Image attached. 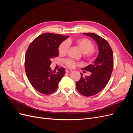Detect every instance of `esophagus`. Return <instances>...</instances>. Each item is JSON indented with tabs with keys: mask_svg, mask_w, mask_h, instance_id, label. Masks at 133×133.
Returning a JSON list of instances; mask_svg holds the SVG:
<instances>
[{
	"mask_svg": "<svg viewBox=\"0 0 133 133\" xmlns=\"http://www.w3.org/2000/svg\"><path fill=\"white\" fill-rule=\"evenodd\" d=\"M65 71H66V73H71V72H72V70H70V69H66Z\"/></svg>",
	"mask_w": 133,
	"mask_h": 133,
	"instance_id": "esophagus-1",
	"label": "esophagus"
}]
</instances>
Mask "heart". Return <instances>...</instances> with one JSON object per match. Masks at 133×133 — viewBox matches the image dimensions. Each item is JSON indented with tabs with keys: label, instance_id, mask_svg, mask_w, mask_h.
<instances>
[{
	"label": "heart",
	"instance_id": "obj_1",
	"mask_svg": "<svg viewBox=\"0 0 133 133\" xmlns=\"http://www.w3.org/2000/svg\"><path fill=\"white\" fill-rule=\"evenodd\" d=\"M69 43L70 41H65L61 43L58 48L59 53L60 55H64L66 53L69 47ZM76 43L82 53L86 54L88 57H90L92 54L94 45L90 40L86 38L79 39L76 41ZM64 63L68 67L70 68H73L76 65V62L71 59H65Z\"/></svg>",
	"mask_w": 133,
	"mask_h": 133
}]
</instances>
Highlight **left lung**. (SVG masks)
<instances>
[{"instance_id": "left-lung-1", "label": "left lung", "mask_w": 133, "mask_h": 133, "mask_svg": "<svg viewBox=\"0 0 133 133\" xmlns=\"http://www.w3.org/2000/svg\"><path fill=\"white\" fill-rule=\"evenodd\" d=\"M83 34L92 38L98 46L99 53L92 64L83 68L91 72L90 76L85 78L81 74V78L76 83V87L80 94L90 96L98 94L107 85L113 69L114 60L112 51L108 42L94 33Z\"/></svg>"}]
</instances>
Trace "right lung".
I'll use <instances>...</instances> for the list:
<instances>
[{
  "label": "right lung",
  "instance_id": "1",
  "mask_svg": "<svg viewBox=\"0 0 133 133\" xmlns=\"http://www.w3.org/2000/svg\"><path fill=\"white\" fill-rule=\"evenodd\" d=\"M69 36L49 33L35 38L28 47L25 57V69L30 83L41 93L50 94L54 92L65 70L60 68L52 71L51 59L58 57V48Z\"/></svg>",
  "mask_w": 133,
  "mask_h": 133
}]
</instances>
